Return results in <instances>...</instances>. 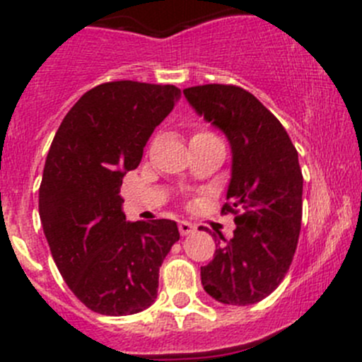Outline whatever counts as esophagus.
Instances as JSON below:
<instances>
[{
    "label": "esophagus",
    "mask_w": 362,
    "mask_h": 362,
    "mask_svg": "<svg viewBox=\"0 0 362 362\" xmlns=\"http://www.w3.org/2000/svg\"><path fill=\"white\" fill-rule=\"evenodd\" d=\"M178 231H180V235H182V236L192 235V233L196 231V226L192 224V222L180 221V222H178Z\"/></svg>",
    "instance_id": "obj_1"
}]
</instances>
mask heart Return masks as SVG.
<instances>
[{
	"label": "heart",
	"mask_w": 362,
	"mask_h": 362,
	"mask_svg": "<svg viewBox=\"0 0 362 362\" xmlns=\"http://www.w3.org/2000/svg\"><path fill=\"white\" fill-rule=\"evenodd\" d=\"M211 133H208V131H198V133H194V136L192 138H198V136H210Z\"/></svg>",
	"instance_id": "heart-1"
}]
</instances>
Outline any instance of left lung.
<instances>
[{"label": "left lung", "instance_id": "8db88e82", "mask_svg": "<svg viewBox=\"0 0 362 362\" xmlns=\"http://www.w3.org/2000/svg\"><path fill=\"white\" fill-rule=\"evenodd\" d=\"M184 94L199 115L224 131L233 151L228 203L221 214L235 215L236 229L202 266V284L218 303L254 305L280 286L298 247L303 217L298 151L280 120L242 87L206 83L187 87Z\"/></svg>", "mask_w": 362, "mask_h": 362}]
</instances>
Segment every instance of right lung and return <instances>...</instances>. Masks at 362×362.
<instances>
[{"instance_id": "add662e5", "label": "right lung", "mask_w": 362, "mask_h": 362, "mask_svg": "<svg viewBox=\"0 0 362 362\" xmlns=\"http://www.w3.org/2000/svg\"><path fill=\"white\" fill-rule=\"evenodd\" d=\"M178 96L175 86L105 82L73 105L50 145L38 196L43 233L64 282L96 313L151 306L160 264L180 240L175 221L126 222L120 196Z\"/></svg>"}]
</instances>
